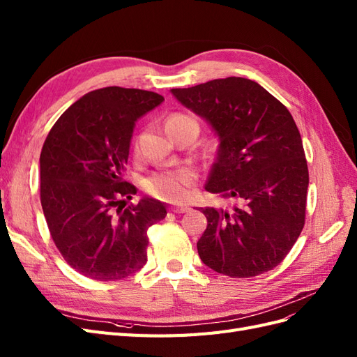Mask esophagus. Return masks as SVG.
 <instances>
[{
    "label": "esophagus",
    "instance_id": "esophagus-1",
    "mask_svg": "<svg viewBox=\"0 0 357 357\" xmlns=\"http://www.w3.org/2000/svg\"><path fill=\"white\" fill-rule=\"evenodd\" d=\"M169 210H171L172 213H178V214H180V213H188L190 208L188 207V205H180V207H171Z\"/></svg>",
    "mask_w": 357,
    "mask_h": 357
}]
</instances>
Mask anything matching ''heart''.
I'll use <instances>...</instances> for the list:
<instances>
[{"instance_id": "heart-1", "label": "heart", "mask_w": 357, "mask_h": 357, "mask_svg": "<svg viewBox=\"0 0 357 357\" xmlns=\"http://www.w3.org/2000/svg\"><path fill=\"white\" fill-rule=\"evenodd\" d=\"M192 119L186 114H172L167 123ZM195 180V172L189 168L178 169H160L150 174L144 180V189L159 199L169 202H183L190 195V186Z\"/></svg>"}]
</instances>
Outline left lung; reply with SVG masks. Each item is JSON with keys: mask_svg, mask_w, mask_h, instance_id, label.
<instances>
[{"mask_svg": "<svg viewBox=\"0 0 357 357\" xmlns=\"http://www.w3.org/2000/svg\"><path fill=\"white\" fill-rule=\"evenodd\" d=\"M171 93L219 138L205 190L240 202L231 211L201 208L207 218L197 243L201 261L234 278L275 268L305 223L308 167L294 117L261 84L243 77Z\"/></svg>", "mask_w": 357, "mask_h": 357, "instance_id": "obj_1", "label": "left lung"}]
</instances>
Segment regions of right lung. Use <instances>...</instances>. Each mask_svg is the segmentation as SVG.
Segmentation results:
<instances>
[{"label": "right lung", "mask_w": 357, "mask_h": 357, "mask_svg": "<svg viewBox=\"0 0 357 357\" xmlns=\"http://www.w3.org/2000/svg\"><path fill=\"white\" fill-rule=\"evenodd\" d=\"M164 96L119 86L83 95L53 125L40 155V198L58 250L75 271L100 282L122 280L147 262V229L165 204L122 178L135 122ZM125 207V205H123Z\"/></svg>", "instance_id": "obj_1"}]
</instances>
